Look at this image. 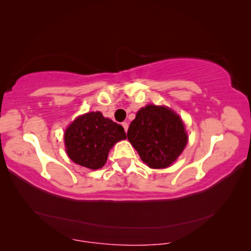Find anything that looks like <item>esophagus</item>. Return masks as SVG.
Returning <instances> with one entry per match:
<instances>
[{"label": "esophagus", "mask_w": 251, "mask_h": 251, "mask_svg": "<svg viewBox=\"0 0 251 251\" xmlns=\"http://www.w3.org/2000/svg\"><path fill=\"white\" fill-rule=\"evenodd\" d=\"M123 127H124V129H125V131H127V129H128V123H126V122H124L123 123Z\"/></svg>", "instance_id": "1"}]
</instances>
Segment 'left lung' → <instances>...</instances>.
<instances>
[{"instance_id":"1","label":"left lung","mask_w":251,"mask_h":251,"mask_svg":"<svg viewBox=\"0 0 251 251\" xmlns=\"http://www.w3.org/2000/svg\"><path fill=\"white\" fill-rule=\"evenodd\" d=\"M127 138L151 168H166L187 145L188 136L179 115L166 106L147 105L130 123Z\"/></svg>"}]
</instances>
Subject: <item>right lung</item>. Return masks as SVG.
I'll return each instance as SVG.
<instances>
[{"label":"right lung","instance_id":"1","mask_svg":"<svg viewBox=\"0 0 251 251\" xmlns=\"http://www.w3.org/2000/svg\"><path fill=\"white\" fill-rule=\"evenodd\" d=\"M122 139H126L123 126L100 112L78 116L64 134L67 156L74 163L94 171L104 166L110 148Z\"/></svg>","mask_w":251,"mask_h":251}]
</instances>
